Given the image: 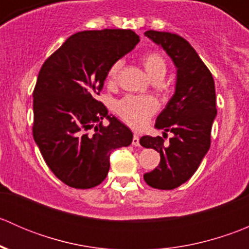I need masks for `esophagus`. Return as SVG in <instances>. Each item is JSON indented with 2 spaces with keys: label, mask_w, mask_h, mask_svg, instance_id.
Masks as SVG:
<instances>
[{
  "label": "esophagus",
  "mask_w": 249,
  "mask_h": 249,
  "mask_svg": "<svg viewBox=\"0 0 249 249\" xmlns=\"http://www.w3.org/2000/svg\"><path fill=\"white\" fill-rule=\"evenodd\" d=\"M132 144L140 145V137H139V135H137V134L134 135V139H132Z\"/></svg>",
  "instance_id": "esophagus-1"
}]
</instances>
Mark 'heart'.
<instances>
[{
    "label": "heart",
    "mask_w": 249,
    "mask_h": 249,
    "mask_svg": "<svg viewBox=\"0 0 249 249\" xmlns=\"http://www.w3.org/2000/svg\"><path fill=\"white\" fill-rule=\"evenodd\" d=\"M140 61L147 74L153 80H161L167 71V65L164 56L158 52H147L141 55ZM122 60H117L109 66L106 74V80L108 84H114L118 79ZM159 109V102L153 96H135L127 95L115 105V110L125 123L132 127L144 126Z\"/></svg>",
    "instance_id": "b5f03b06"
}]
</instances>
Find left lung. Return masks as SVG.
I'll return each mask as SVG.
<instances>
[{
  "label": "left lung",
  "instance_id": "1",
  "mask_svg": "<svg viewBox=\"0 0 249 249\" xmlns=\"http://www.w3.org/2000/svg\"><path fill=\"white\" fill-rule=\"evenodd\" d=\"M164 48L177 67L172 99L157 118L155 127L171 131L169 147L162 137H141V145L160 153V164L144 173L145 183L155 189L171 190L187 182L201 164L211 145V130L217 114L212 73L187 39L171 32H144Z\"/></svg>",
  "mask_w": 249,
  "mask_h": 249
}]
</instances>
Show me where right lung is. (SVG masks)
<instances>
[{"label":"right lung","mask_w":249,"mask_h":249,"mask_svg":"<svg viewBox=\"0 0 249 249\" xmlns=\"http://www.w3.org/2000/svg\"><path fill=\"white\" fill-rule=\"evenodd\" d=\"M139 42L132 30L77 32L39 70L32 134L48 167L69 187L99 185L109 171L110 153L132 142L131 130L96 96L110 65ZM104 117L108 125L102 124Z\"/></svg>","instance_id":"add662e5"}]
</instances>
